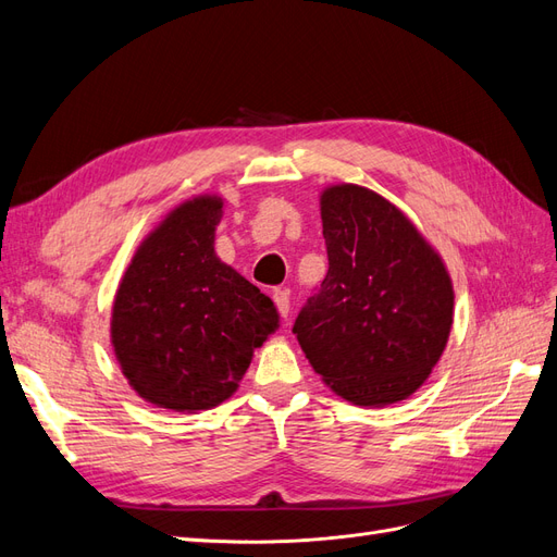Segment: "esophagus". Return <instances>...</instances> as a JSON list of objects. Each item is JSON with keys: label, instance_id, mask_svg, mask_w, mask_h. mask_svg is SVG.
<instances>
[{"label": "esophagus", "instance_id": "esophagus-1", "mask_svg": "<svg viewBox=\"0 0 557 557\" xmlns=\"http://www.w3.org/2000/svg\"><path fill=\"white\" fill-rule=\"evenodd\" d=\"M272 299H274V307H276L278 315H281L283 320L288 318V311H290V293H288V290H283V288H278V290H274V293H272Z\"/></svg>", "mask_w": 557, "mask_h": 557}]
</instances>
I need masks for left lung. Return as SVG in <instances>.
Returning a JSON list of instances; mask_svg holds the SVG:
<instances>
[{
    "label": "left lung",
    "mask_w": 557,
    "mask_h": 557,
    "mask_svg": "<svg viewBox=\"0 0 557 557\" xmlns=\"http://www.w3.org/2000/svg\"><path fill=\"white\" fill-rule=\"evenodd\" d=\"M320 218L330 269L293 332L332 393L358 407L413 395L453 327V281L434 246L379 193L327 185Z\"/></svg>",
    "instance_id": "8db88e82"
}]
</instances>
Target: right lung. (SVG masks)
Returning <instances> with one entry per match:
<instances>
[{
  "instance_id": "right-lung-1",
  "label": "right lung",
  "mask_w": 557,
  "mask_h": 557,
  "mask_svg": "<svg viewBox=\"0 0 557 557\" xmlns=\"http://www.w3.org/2000/svg\"><path fill=\"white\" fill-rule=\"evenodd\" d=\"M221 218L223 197L185 199L139 244L115 290V360L153 407H218L278 327L274 301L215 256Z\"/></svg>"
}]
</instances>
